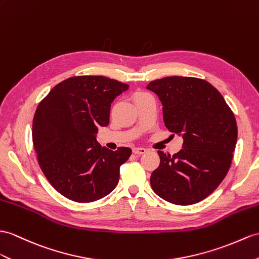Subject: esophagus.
<instances>
[{"label":"esophagus","mask_w":259,"mask_h":259,"mask_svg":"<svg viewBox=\"0 0 259 259\" xmlns=\"http://www.w3.org/2000/svg\"><path fill=\"white\" fill-rule=\"evenodd\" d=\"M146 151H147V149L144 148V147H135V148H133V153L136 154V155H143V154L146 153Z\"/></svg>","instance_id":"obj_1"}]
</instances>
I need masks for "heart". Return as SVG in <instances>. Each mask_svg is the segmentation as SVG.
Returning a JSON list of instances; mask_svg holds the SVG:
<instances>
[{
  "label": "heart",
  "mask_w": 259,
  "mask_h": 259,
  "mask_svg": "<svg viewBox=\"0 0 259 259\" xmlns=\"http://www.w3.org/2000/svg\"><path fill=\"white\" fill-rule=\"evenodd\" d=\"M145 96H147V93H144V92H137V93H135V94H134V100H136V99H140V98L145 97Z\"/></svg>",
  "instance_id": "heart-1"
}]
</instances>
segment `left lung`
I'll return each mask as SVG.
<instances>
[{
  "label": "left lung",
  "instance_id": "1",
  "mask_svg": "<svg viewBox=\"0 0 259 259\" xmlns=\"http://www.w3.org/2000/svg\"><path fill=\"white\" fill-rule=\"evenodd\" d=\"M158 96L162 116L172 136L184 140L170 156L158 150L159 167L150 176L154 192L178 205L200 202L228 174L237 141L234 114L215 88L192 77H166L149 82Z\"/></svg>",
  "mask_w": 259,
  "mask_h": 259
}]
</instances>
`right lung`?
<instances>
[{
  "label": "right lung",
  "instance_id": "right-lung-1",
  "mask_svg": "<svg viewBox=\"0 0 259 259\" xmlns=\"http://www.w3.org/2000/svg\"><path fill=\"white\" fill-rule=\"evenodd\" d=\"M128 84L103 75H79L55 85L33 119V144L39 167L57 191L80 203L114 190L119 167L132 149L113 151L97 142L99 126H108L111 103Z\"/></svg>",
  "mask_w": 259,
  "mask_h": 259
}]
</instances>
